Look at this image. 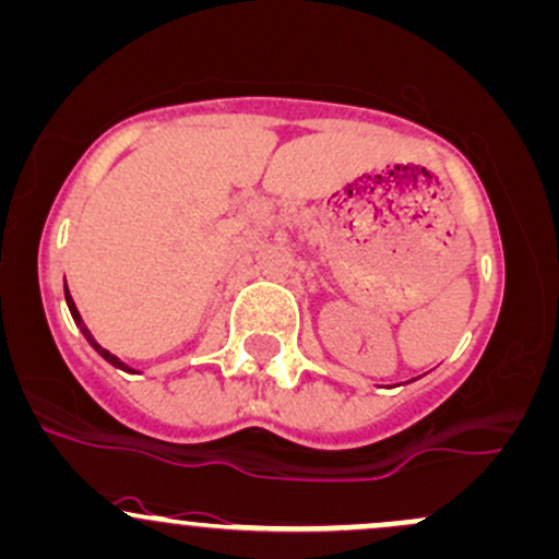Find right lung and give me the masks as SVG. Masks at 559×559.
<instances>
[{
    "label": "right lung",
    "instance_id": "obj_1",
    "mask_svg": "<svg viewBox=\"0 0 559 559\" xmlns=\"http://www.w3.org/2000/svg\"><path fill=\"white\" fill-rule=\"evenodd\" d=\"M66 302H69V310H71V318H73V323H76V326H79V331H82V334H84V340H87V342H90V345H92V347H95V353H97V355H103V358H106L110 366H116V369H121V371H132V369H130V366H127V364H121V360H119V358H116V355H110L106 347H100V345H97V342H95V336H92V334H90V329H87V326H84V321H82V316H79L76 305H73L71 294H69V286H66Z\"/></svg>",
    "mask_w": 559,
    "mask_h": 559
}]
</instances>
